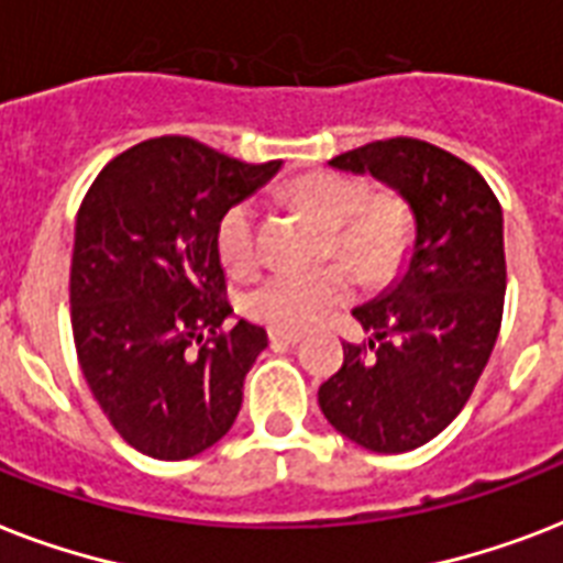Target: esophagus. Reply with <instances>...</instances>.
<instances>
[{
    "mask_svg": "<svg viewBox=\"0 0 563 563\" xmlns=\"http://www.w3.org/2000/svg\"><path fill=\"white\" fill-rule=\"evenodd\" d=\"M268 342H272V347H291V344L300 342V335L286 333V330H268Z\"/></svg>",
    "mask_w": 563,
    "mask_h": 563,
    "instance_id": "34e87169",
    "label": "esophagus"
}]
</instances>
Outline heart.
<instances>
[{
  "instance_id": "obj_1",
  "label": "heart",
  "mask_w": 563,
  "mask_h": 563,
  "mask_svg": "<svg viewBox=\"0 0 563 563\" xmlns=\"http://www.w3.org/2000/svg\"><path fill=\"white\" fill-rule=\"evenodd\" d=\"M289 201L330 230L327 256L342 260L316 274H274L245 291L242 312L256 324L303 333L333 316L362 283L391 280L400 272L415 239V216L409 201L394 189H374L342 172H309L289 187ZM216 251L233 274H254L263 263L256 207L251 201L230 203L216 224ZM354 272L351 273L350 268Z\"/></svg>"
}]
</instances>
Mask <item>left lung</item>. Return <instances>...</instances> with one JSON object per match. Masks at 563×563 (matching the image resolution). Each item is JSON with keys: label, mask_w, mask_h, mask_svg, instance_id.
<instances>
[{"label": "left lung", "mask_w": 563, "mask_h": 563, "mask_svg": "<svg viewBox=\"0 0 563 563\" xmlns=\"http://www.w3.org/2000/svg\"><path fill=\"white\" fill-rule=\"evenodd\" d=\"M330 166L397 189L415 212V245L400 280L353 309L374 335L342 344V368L318 388V406L365 450L406 453L464 409L497 344L503 207L471 163L411 136L376 140Z\"/></svg>", "instance_id": "8db88e82"}]
</instances>
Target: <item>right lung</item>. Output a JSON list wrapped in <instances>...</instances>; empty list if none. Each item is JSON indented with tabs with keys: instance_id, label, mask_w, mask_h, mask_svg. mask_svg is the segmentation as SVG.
Listing matches in <instances>:
<instances>
[{
	"instance_id": "right-lung-1",
	"label": "right lung",
	"mask_w": 563,
	"mask_h": 563,
	"mask_svg": "<svg viewBox=\"0 0 563 563\" xmlns=\"http://www.w3.org/2000/svg\"><path fill=\"white\" fill-rule=\"evenodd\" d=\"M189 136H154L104 166L75 219L69 303L78 365L119 435L180 462L228 435L242 385L268 347L239 321L216 224L277 175Z\"/></svg>"
}]
</instances>
